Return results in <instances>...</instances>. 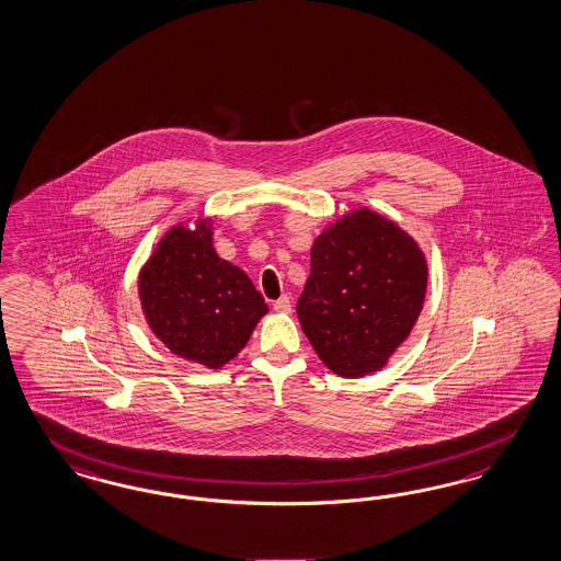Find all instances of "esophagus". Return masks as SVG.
I'll return each instance as SVG.
<instances>
[{
  "label": "esophagus",
  "instance_id": "obj_1",
  "mask_svg": "<svg viewBox=\"0 0 561 561\" xmlns=\"http://www.w3.org/2000/svg\"><path fill=\"white\" fill-rule=\"evenodd\" d=\"M273 310H275V312H282V314H288L291 310L290 296H282L279 300H275V302H273Z\"/></svg>",
  "mask_w": 561,
  "mask_h": 561
}]
</instances>
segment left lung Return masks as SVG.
I'll use <instances>...</instances> for the list:
<instances>
[{
    "label": "left lung",
    "mask_w": 561,
    "mask_h": 561,
    "mask_svg": "<svg viewBox=\"0 0 561 561\" xmlns=\"http://www.w3.org/2000/svg\"><path fill=\"white\" fill-rule=\"evenodd\" d=\"M428 265L419 242L368 207L329 221L312 242L296 312L310 346L340 377L387 367L425 305Z\"/></svg>",
    "instance_id": "obj_1"
}]
</instances>
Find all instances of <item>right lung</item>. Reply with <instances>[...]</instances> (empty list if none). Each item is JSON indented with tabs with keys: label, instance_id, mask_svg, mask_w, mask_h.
<instances>
[{
	"label": "right lung",
	"instance_id": "obj_1",
	"mask_svg": "<svg viewBox=\"0 0 561 561\" xmlns=\"http://www.w3.org/2000/svg\"><path fill=\"white\" fill-rule=\"evenodd\" d=\"M138 300L159 342L211 370L233 360L270 312L251 277L215 252L207 215L161 236L138 270Z\"/></svg>",
	"mask_w": 561,
	"mask_h": 561
}]
</instances>
